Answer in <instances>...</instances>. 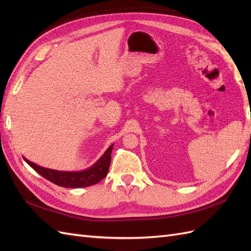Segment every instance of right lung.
<instances>
[{
    "instance_id": "obj_1",
    "label": "right lung",
    "mask_w": 251,
    "mask_h": 251,
    "mask_svg": "<svg viewBox=\"0 0 251 251\" xmlns=\"http://www.w3.org/2000/svg\"><path fill=\"white\" fill-rule=\"evenodd\" d=\"M113 150V144L104 151L103 155L89 169L79 172H64L43 168L31 161H29L25 157L24 160L31 166V168L39 173L45 179L49 180L52 183L63 187H86L94 185L101 181L108 175L110 163H111V153Z\"/></svg>"
}]
</instances>
